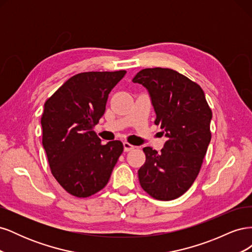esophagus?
I'll use <instances>...</instances> for the list:
<instances>
[{"mask_svg": "<svg viewBox=\"0 0 252 252\" xmlns=\"http://www.w3.org/2000/svg\"><path fill=\"white\" fill-rule=\"evenodd\" d=\"M123 146H124V151H130V150H132L133 148H134V146L133 145H131V144H129V143H127V142H124L123 143Z\"/></svg>", "mask_w": 252, "mask_h": 252, "instance_id": "34e87169", "label": "esophagus"}]
</instances>
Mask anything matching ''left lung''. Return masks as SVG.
I'll return each instance as SVG.
<instances>
[{"mask_svg": "<svg viewBox=\"0 0 252 252\" xmlns=\"http://www.w3.org/2000/svg\"><path fill=\"white\" fill-rule=\"evenodd\" d=\"M133 83L147 89L166 142L158 154L145 147L146 162L139 169L142 188L152 197L170 201L191 187L211 140L212 113L204 91L169 68H146Z\"/></svg>", "mask_w": 252, "mask_h": 252, "instance_id": "obj_1", "label": "left lung"}]
</instances>
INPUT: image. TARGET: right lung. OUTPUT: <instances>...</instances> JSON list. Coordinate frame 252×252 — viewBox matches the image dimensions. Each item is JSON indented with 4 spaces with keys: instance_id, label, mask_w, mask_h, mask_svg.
<instances>
[{
    "instance_id": "1",
    "label": "right lung",
    "mask_w": 252,
    "mask_h": 252,
    "mask_svg": "<svg viewBox=\"0 0 252 252\" xmlns=\"http://www.w3.org/2000/svg\"><path fill=\"white\" fill-rule=\"evenodd\" d=\"M125 74H75L45 102L43 147L53 177L74 196H90L107 185L123 152L121 141L102 144L94 127L103 117L110 91Z\"/></svg>"
}]
</instances>
